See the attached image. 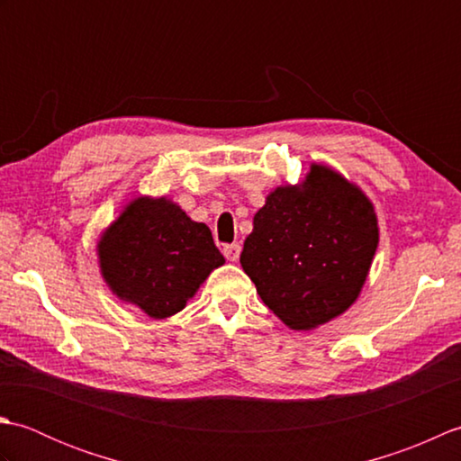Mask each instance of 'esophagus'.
Listing matches in <instances>:
<instances>
[{"label": "esophagus", "instance_id": "1", "mask_svg": "<svg viewBox=\"0 0 461 461\" xmlns=\"http://www.w3.org/2000/svg\"><path fill=\"white\" fill-rule=\"evenodd\" d=\"M240 253H241V246H240V243H230V246H223V256H225V259L238 261V259H240Z\"/></svg>", "mask_w": 461, "mask_h": 461}]
</instances>
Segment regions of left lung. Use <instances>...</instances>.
I'll return each mask as SVG.
<instances>
[{
    "instance_id": "left-lung-1",
    "label": "left lung",
    "mask_w": 461,
    "mask_h": 461,
    "mask_svg": "<svg viewBox=\"0 0 461 461\" xmlns=\"http://www.w3.org/2000/svg\"><path fill=\"white\" fill-rule=\"evenodd\" d=\"M376 246L370 200L335 170L312 164L301 188L281 185L267 195L240 261L261 301L287 327L309 330L357 301Z\"/></svg>"
}]
</instances>
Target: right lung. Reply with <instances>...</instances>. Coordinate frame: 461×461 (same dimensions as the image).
<instances>
[{
	"label": "right lung",
	"instance_id": "add662e5",
	"mask_svg": "<svg viewBox=\"0 0 461 461\" xmlns=\"http://www.w3.org/2000/svg\"><path fill=\"white\" fill-rule=\"evenodd\" d=\"M104 281L122 301L152 319H166L210 273L223 266L205 223L192 221L166 198H136L111 223L99 241Z\"/></svg>",
	"mask_w": 461,
	"mask_h": 461
}]
</instances>
